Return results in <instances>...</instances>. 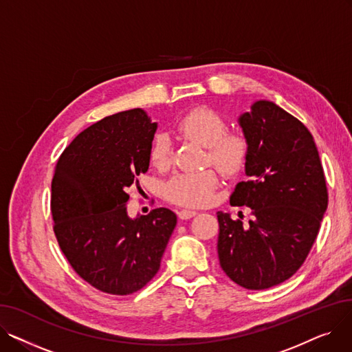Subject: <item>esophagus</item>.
I'll use <instances>...</instances> for the list:
<instances>
[{"label": "esophagus", "instance_id": "obj_1", "mask_svg": "<svg viewBox=\"0 0 352 352\" xmlns=\"http://www.w3.org/2000/svg\"><path fill=\"white\" fill-rule=\"evenodd\" d=\"M197 214H198L197 211H191V210H181V211L178 212V217H179L181 219H190V218L195 217Z\"/></svg>", "mask_w": 352, "mask_h": 352}]
</instances>
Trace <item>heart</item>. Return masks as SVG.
Returning a JSON list of instances; mask_svg holds the SVG:
<instances>
[{
  "instance_id": "heart-1",
  "label": "heart",
  "mask_w": 352,
  "mask_h": 352,
  "mask_svg": "<svg viewBox=\"0 0 352 352\" xmlns=\"http://www.w3.org/2000/svg\"><path fill=\"white\" fill-rule=\"evenodd\" d=\"M178 131L186 138L206 146L208 161L219 173L235 175L243 170L248 158V141L239 133L227 131V122L215 111L201 107L184 116ZM173 160V144L166 134H157L150 146V161L157 168H166ZM217 175L211 170L182 173L171 178L164 188L165 197L178 206L201 207L211 199L217 187Z\"/></svg>"
}]
</instances>
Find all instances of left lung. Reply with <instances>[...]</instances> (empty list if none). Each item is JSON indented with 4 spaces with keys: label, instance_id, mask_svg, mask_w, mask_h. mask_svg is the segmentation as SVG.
Listing matches in <instances>:
<instances>
[{
    "label": "left lung",
    "instance_id": "obj_1",
    "mask_svg": "<svg viewBox=\"0 0 352 352\" xmlns=\"http://www.w3.org/2000/svg\"><path fill=\"white\" fill-rule=\"evenodd\" d=\"M248 141L245 175L231 206L250 207L244 226L218 211V258L230 278L247 289L288 280L304 264L328 206L318 150L307 126L272 101L260 100L238 117Z\"/></svg>",
    "mask_w": 352,
    "mask_h": 352
}]
</instances>
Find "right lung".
I'll return each mask as SVG.
<instances>
[{
	"instance_id": "add662e5",
	"label": "right lung",
	"mask_w": 352,
	"mask_h": 352,
	"mask_svg": "<svg viewBox=\"0 0 352 352\" xmlns=\"http://www.w3.org/2000/svg\"><path fill=\"white\" fill-rule=\"evenodd\" d=\"M157 128L141 108L105 117L77 135L55 166V236L81 278L107 294L128 295L150 283L177 226L168 208L135 218L126 211V191L148 171Z\"/></svg>"
}]
</instances>
